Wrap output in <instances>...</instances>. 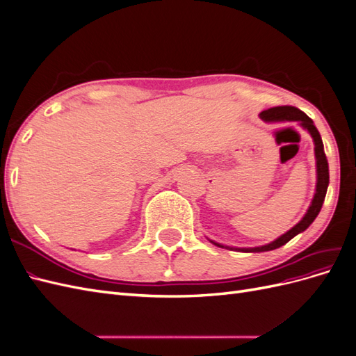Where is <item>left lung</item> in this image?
Instances as JSON below:
<instances>
[{
	"mask_svg": "<svg viewBox=\"0 0 356 356\" xmlns=\"http://www.w3.org/2000/svg\"><path fill=\"white\" fill-rule=\"evenodd\" d=\"M260 117L264 122H298L305 129H307L309 134L314 138L315 143V159H316V190H315V196L314 200H312L310 207L306 212V215L301 218L300 222H297L293 229L288 230L285 234H282L281 238H277L276 241L263 245V246H255V248H233V246H225L221 243H217L211 241L213 245H217L220 248H227V250L232 251H241V252H264V251H272L276 250V248H281L286 242L297 236L298 233L305 232L309 225L315 221L318 217V213L322 208V203H324L325 195H327V188H328V182H330V174H328V161L324 153V144H322L321 135L318 132V129L315 127L314 122L309 115H306L303 111H300L296 106H273V108L264 110Z\"/></svg>",
	"mask_w": 356,
	"mask_h": 356,
	"instance_id": "1",
	"label": "left lung"
}]
</instances>
